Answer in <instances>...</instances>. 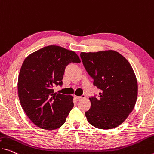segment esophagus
<instances>
[{"label": "esophagus", "instance_id": "esophagus-1", "mask_svg": "<svg viewBox=\"0 0 154 154\" xmlns=\"http://www.w3.org/2000/svg\"><path fill=\"white\" fill-rule=\"evenodd\" d=\"M85 98V95H82L81 96H75V98H76L77 100H81V99Z\"/></svg>", "mask_w": 154, "mask_h": 154}]
</instances>
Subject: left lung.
<instances>
[{"label":"left lung","instance_id":"8db88e82","mask_svg":"<svg viewBox=\"0 0 154 154\" xmlns=\"http://www.w3.org/2000/svg\"><path fill=\"white\" fill-rule=\"evenodd\" d=\"M82 63L101 90L99 98H89L91 108L85 112L92 126L111 129L121 125L136 105L138 82L129 61L114 50L80 53Z\"/></svg>","mask_w":154,"mask_h":154}]
</instances>
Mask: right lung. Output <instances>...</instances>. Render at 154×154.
<instances>
[{
	"instance_id": "right-lung-1",
	"label": "right lung",
	"mask_w": 154,
	"mask_h": 154,
	"mask_svg": "<svg viewBox=\"0 0 154 154\" xmlns=\"http://www.w3.org/2000/svg\"><path fill=\"white\" fill-rule=\"evenodd\" d=\"M70 63H80L74 51L58 45L45 47L23 61L18 79L21 107L33 123L42 129H58L74 107L73 96L54 93L62 85L65 69Z\"/></svg>"
}]
</instances>
